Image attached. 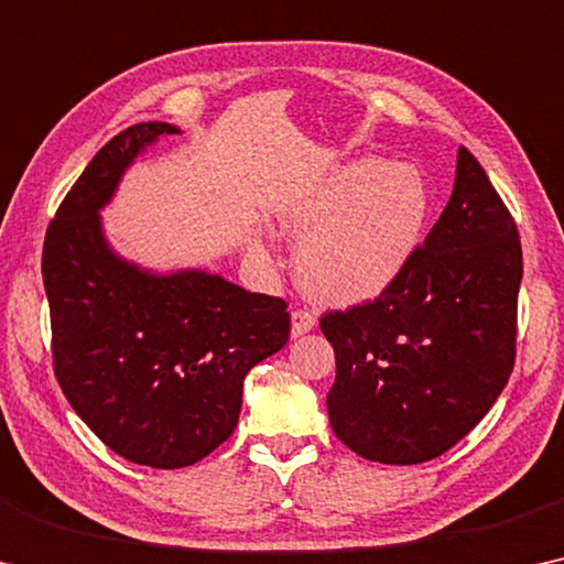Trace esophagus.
<instances>
[{
	"mask_svg": "<svg viewBox=\"0 0 564 564\" xmlns=\"http://www.w3.org/2000/svg\"><path fill=\"white\" fill-rule=\"evenodd\" d=\"M315 325H317V317L312 315V312H307V310H294L292 312V327H290L292 337L307 335Z\"/></svg>",
	"mask_w": 564,
	"mask_h": 564,
	"instance_id": "esophagus-1",
	"label": "esophagus"
}]
</instances>
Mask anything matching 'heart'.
Segmentation results:
<instances>
[{"label": "heart", "mask_w": 564, "mask_h": 564, "mask_svg": "<svg viewBox=\"0 0 564 564\" xmlns=\"http://www.w3.org/2000/svg\"><path fill=\"white\" fill-rule=\"evenodd\" d=\"M431 186L415 163L355 159L294 194L280 227L297 247L310 297L360 305L388 292L419 254L431 219ZM257 254H267L257 245Z\"/></svg>", "instance_id": "obj_1"}]
</instances>
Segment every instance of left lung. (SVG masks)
<instances>
[{
    "instance_id": "obj_1",
    "label": "left lung",
    "mask_w": 564,
    "mask_h": 564,
    "mask_svg": "<svg viewBox=\"0 0 564 564\" xmlns=\"http://www.w3.org/2000/svg\"><path fill=\"white\" fill-rule=\"evenodd\" d=\"M519 231L479 161L456 155L454 192L419 254L376 302L327 312V413L368 462L423 464L458 444L514 368Z\"/></svg>"
}]
</instances>
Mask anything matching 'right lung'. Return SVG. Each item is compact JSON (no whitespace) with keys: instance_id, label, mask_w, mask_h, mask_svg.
<instances>
[{"instance_id":"right-lung-1","label":"right lung","mask_w":564,"mask_h":564,"mask_svg":"<svg viewBox=\"0 0 564 564\" xmlns=\"http://www.w3.org/2000/svg\"><path fill=\"white\" fill-rule=\"evenodd\" d=\"M161 120L118 133L59 204L42 249L59 388L102 444L151 469H181L231 436L245 378L284 348V300L198 267L153 272L110 247L100 212L163 135Z\"/></svg>"}]
</instances>
